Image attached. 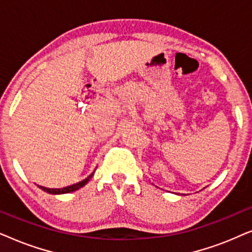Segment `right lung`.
Here are the masks:
<instances>
[{
  "label": "right lung",
  "instance_id": "obj_1",
  "mask_svg": "<svg viewBox=\"0 0 252 252\" xmlns=\"http://www.w3.org/2000/svg\"><path fill=\"white\" fill-rule=\"evenodd\" d=\"M93 174H94V173H92L91 175H89L88 178H86L85 180L78 182V184L72 185V186H68V187H65V188H62V189H50V188L42 187V186H40V188L42 189V190H44V191L49 192V194H67V192L75 191V190H78L79 188L84 187V186L89 181V179H91V178L93 177Z\"/></svg>",
  "mask_w": 252,
  "mask_h": 252
}]
</instances>
